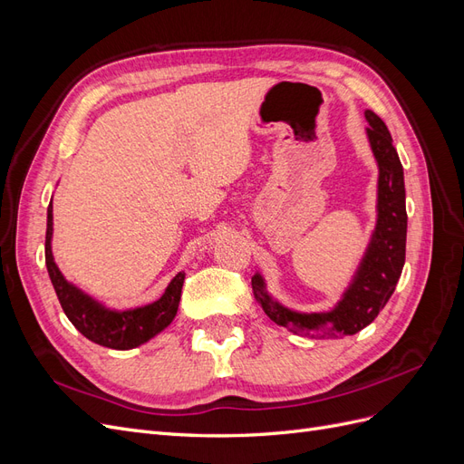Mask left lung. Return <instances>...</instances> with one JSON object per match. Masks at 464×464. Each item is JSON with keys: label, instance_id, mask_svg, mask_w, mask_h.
<instances>
[{"label": "left lung", "instance_id": "left-lung-1", "mask_svg": "<svg viewBox=\"0 0 464 464\" xmlns=\"http://www.w3.org/2000/svg\"><path fill=\"white\" fill-rule=\"evenodd\" d=\"M370 123L368 139L379 166L377 179V224L372 242L366 249L358 271L344 292L343 300L327 314H298L280 305L265 292V280L257 273L251 286L263 312L276 325L294 333L312 334L323 339L354 334L377 317L389 302L401 278L406 251V205H404V174L397 149L387 125L372 110H366Z\"/></svg>", "mask_w": 464, "mask_h": 464}]
</instances>
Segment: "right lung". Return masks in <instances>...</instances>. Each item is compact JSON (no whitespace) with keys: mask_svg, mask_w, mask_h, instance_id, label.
Segmentation results:
<instances>
[{"mask_svg":"<svg viewBox=\"0 0 464 464\" xmlns=\"http://www.w3.org/2000/svg\"><path fill=\"white\" fill-rule=\"evenodd\" d=\"M52 201L48 205V227H46V266L53 285L58 300L63 307L67 319L73 323L75 329L85 334L89 341L114 348L130 350L147 343L154 334L170 325L178 314V305L181 298V286H184V273H178L172 283L168 285L162 296L143 307L135 310L114 312L98 304L87 294H82L77 286L67 283L60 273L58 265L53 263L52 256Z\"/></svg>","mask_w":464,"mask_h":464,"instance_id":"add662e5","label":"right lung"}]
</instances>
